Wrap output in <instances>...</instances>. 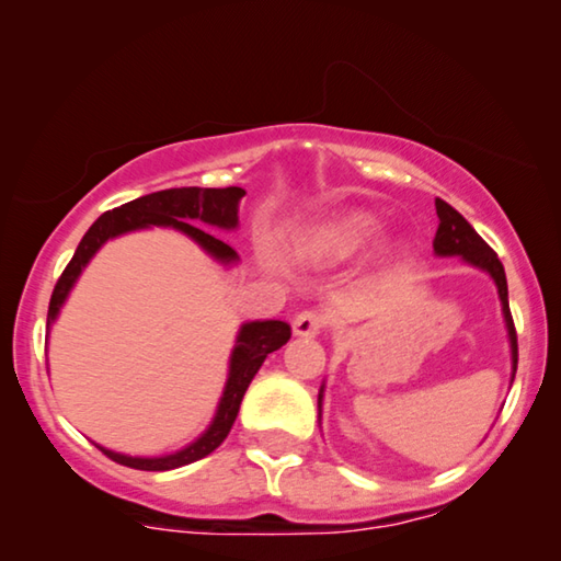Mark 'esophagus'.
<instances>
[{
    "instance_id": "1",
    "label": "esophagus",
    "mask_w": 561,
    "mask_h": 561,
    "mask_svg": "<svg viewBox=\"0 0 561 561\" xmlns=\"http://www.w3.org/2000/svg\"><path fill=\"white\" fill-rule=\"evenodd\" d=\"M321 329H324V317H321L319 311L306 309L301 313H296V319H294L296 336H317Z\"/></svg>"
}]
</instances>
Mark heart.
Instances as JSON below:
<instances>
[{
  "label": "heart",
  "mask_w": 561,
  "mask_h": 561,
  "mask_svg": "<svg viewBox=\"0 0 561 561\" xmlns=\"http://www.w3.org/2000/svg\"><path fill=\"white\" fill-rule=\"evenodd\" d=\"M380 234L382 225L375 214H342L306 229L298 240V257L317 267L342 265L370 250Z\"/></svg>",
  "instance_id": "heart-1"
}]
</instances>
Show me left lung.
I'll return each instance as SVG.
<instances>
[{
  "label": "left lung",
  "instance_id": "1",
  "mask_svg": "<svg viewBox=\"0 0 561 561\" xmlns=\"http://www.w3.org/2000/svg\"><path fill=\"white\" fill-rule=\"evenodd\" d=\"M436 217H439V229L434 237V255L439 257H462L467 265H474L478 271H485L493 278L497 288V298L503 306V321L508 329V344H511V382L516 378V365H518V340H516V327H513L511 306H508V280H505L503 263L497 255L490 250V244L474 232L470 221H467L457 209H451L447 202L436 198ZM321 401H324V386L319 390V419H321Z\"/></svg>",
  "mask_w": 561,
  "mask_h": 561
}]
</instances>
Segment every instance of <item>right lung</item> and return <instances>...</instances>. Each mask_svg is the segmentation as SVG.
Masks as SVG:
<instances>
[{
  "instance_id": "1",
  "label": "right lung",
  "mask_w": 561,
  "mask_h": 561,
  "mask_svg": "<svg viewBox=\"0 0 561 561\" xmlns=\"http://www.w3.org/2000/svg\"><path fill=\"white\" fill-rule=\"evenodd\" d=\"M244 196V188L229 186V188H198V186H183V188H165L156 191V194L140 196L135 202H127L117 206V209L106 211L99 217L94 225L89 227V232L83 234V240L76 248L71 263L66 265L64 275H60L56 288H53L50 306H48V332L53 321L58 319L60 309H64L68 294L79 280L83 267L91 263V257L104 248V242L114 240V237L137 232V229H150V227H165L175 229V232L186 234L188 240H194L211 260H217L219 265H237L240 255L229 248L227 242H221L219 237H214L209 229H225L232 232L240 225V202ZM290 340V327L286 321L267 319V321H244L237 332L232 355H229V373L225 390L217 403V413H214L211 424L204 428L202 436H196L194 442L179 451L160 457H129L122 451H112L106 447H96L104 451L106 457L114 462L133 467V470H148V472H165L175 470V467L191 465L196 459H204L227 439L229 428H232L237 413H240V403L244 398V390L255 378L260 365L265 363V357L271 352L280 350L283 344Z\"/></svg>"
}]
</instances>
